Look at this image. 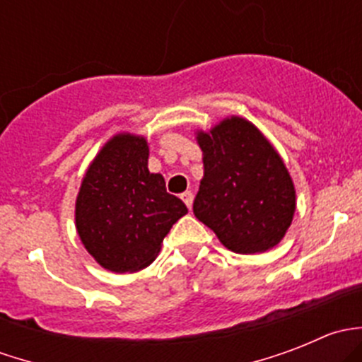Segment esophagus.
<instances>
[{
    "mask_svg": "<svg viewBox=\"0 0 362 362\" xmlns=\"http://www.w3.org/2000/svg\"><path fill=\"white\" fill-rule=\"evenodd\" d=\"M180 198H182V202L185 203V206H187V208L192 206V199H194V194H192L191 191H185L184 194L180 196Z\"/></svg>",
    "mask_w": 362,
    "mask_h": 362,
    "instance_id": "esophagus-1",
    "label": "esophagus"
}]
</instances>
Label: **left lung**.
<instances>
[{
	"mask_svg": "<svg viewBox=\"0 0 362 362\" xmlns=\"http://www.w3.org/2000/svg\"><path fill=\"white\" fill-rule=\"evenodd\" d=\"M204 173L192 210L226 249L257 254L282 242L296 211L294 182L257 126L231 115L196 131Z\"/></svg>",
	"mask_w": 362,
	"mask_h": 362,
	"instance_id": "1",
	"label": "left lung"
}]
</instances>
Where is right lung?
<instances>
[{
	"mask_svg": "<svg viewBox=\"0 0 362 362\" xmlns=\"http://www.w3.org/2000/svg\"><path fill=\"white\" fill-rule=\"evenodd\" d=\"M187 214L148 171L147 138L117 133L87 168L75 203V226L94 261L113 273H134L158 257L171 226Z\"/></svg>",
	"mask_w": 362,
	"mask_h": 362,
	"instance_id": "obj_1",
	"label": "right lung"
}]
</instances>
